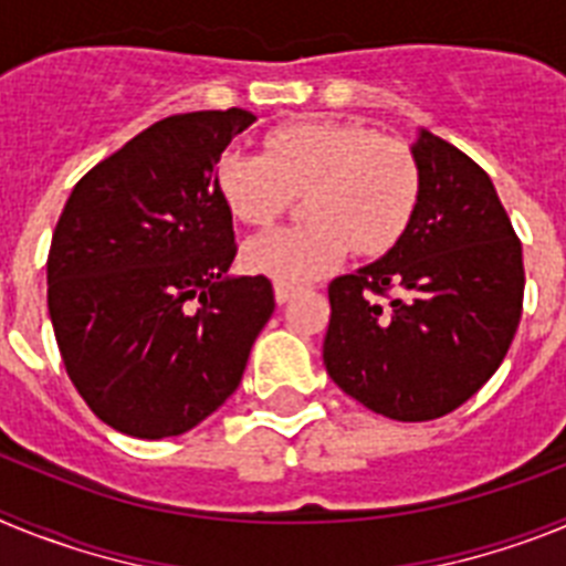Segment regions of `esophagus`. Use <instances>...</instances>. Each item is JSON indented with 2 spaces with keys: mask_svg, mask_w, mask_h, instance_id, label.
Returning <instances> with one entry per match:
<instances>
[{
  "mask_svg": "<svg viewBox=\"0 0 566 566\" xmlns=\"http://www.w3.org/2000/svg\"><path fill=\"white\" fill-rule=\"evenodd\" d=\"M297 292L300 289L292 286V283H274V300H277L280 306H283V303H289V300H292Z\"/></svg>",
  "mask_w": 566,
  "mask_h": 566,
  "instance_id": "esophagus-1",
  "label": "esophagus"
}]
</instances>
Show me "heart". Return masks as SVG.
<instances>
[{
    "label": "heart",
    "mask_w": 566,
    "mask_h": 566,
    "mask_svg": "<svg viewBox=\"0 0 566 566\" xmlns=\"http://www.w3.org/2000/svg\"><path fill=\"white\" fill-rule=\"evenodd\" d=\"M214 189L240 223L258 229L280 221L294 195L306 198V227L260 234L243 249L249 272L303 283L348 249L379 258L397 247L417 214L422 178L405 144L359 124L306 118L269 129L263 155L221 153Z\"/></svg>",
    "instance_id": "1"
}]
</instances>
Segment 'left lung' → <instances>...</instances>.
<instances>
[{
	"label": "left lung",
	"instance_id": "left-lung-1",
	"mask_svg": "<svg viewBox=\"0 0 566 566\" xmlns=\"http://www.w3.org/2000/svg\"><path fill=\"white\" fill-rule=\"evenodd\" d=\"M411 227L382 260L332 280L323 363L348 397L399 422L457 411L522 319V240L473 158L424 133Z\"/></svg>",
	"mask_w": 566,
	"mask_h": 566
}]
</instances>
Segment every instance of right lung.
<instances>
[{"mask_svg":"<svg viewBox=\"0 0 566 566\" xmlns=\"http://www.w3.org/2000/svg\"><path fill=\"white\" fill-rule=\"evenodd\" d=\"M254 115L155 122L73 187L48 254L70 382L115 431L178 437L238 391L274 312L272 280L227 277L238 243L214 161Z\"/></svg>","mask_w":566,"mask_h":566,"instance_id":"1","label":"right lung"}]
</instances>
